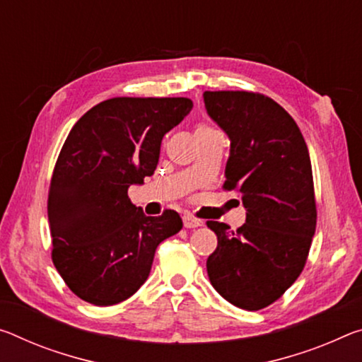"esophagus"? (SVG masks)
Instances as JSON below:
<instances>
[{"instance_id":"1","label":"esophagus","mask_w":362,"mask_h":362,"mask_svg":"<svg viewBox=\"0 0 362 362\" xmlns=\"http://www.w3.org/2000/svg\"><path fill=\"white\" fill-rule=\"evenodd\" d=\"M182 219H183V227H185V228H197L199 226H203V222L197 219V217H193V216L185 214L182 217Z\"/></svg>"}]
</instances>
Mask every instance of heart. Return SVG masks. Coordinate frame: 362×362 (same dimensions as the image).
<instances>
[{
    "instance_id": "heart-1",
    "label": "heart",
    "mask_w": 362,
    "mask_h": 362,
    "mask_svg": "<svg viewBox=\"0 0 362 362\" xmlns=\"http://www.w3.org/2000/svg\"><path fill=\"white\" fill-rule=\"evenodd\" d=\"M206 130H214V129L208 127V125H199V127L197 129V132H206Z\"/></svg>"
}]
</instances>
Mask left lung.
Returning <instances> with one entry per match:
<instances>
[{"mask_svg": "<svg viewBox=\"0 0 362 362\" xmlns=\"http://www.w3.org/2000/svg\"><path fill=\"white\" fill-rule=\"evenodd\" d=\"M208 116L226 132V190L242 193L246 221L237 232L208 221L217 248L209 280L233 306L257 311L279 300L306 264L315 232L311 159L293 117L250 91H204Z\"/></svg>", "mask_w": 362, "mask_h": 362, "instance_id": "left-lung-1", "label": "left lung"}]
</instances>
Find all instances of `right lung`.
Listing matches in <instances>:
<instances>
[{"label":"right lung","mask_w":362,"mask_h":362,"mask_svg":"<svg viewBox=\"0 0 362 362\" xmlns=\"http://www.w3.org/2000/svg\"><path fill=\"white\" fill-rule=\"evenodd\" d=\"M192 107L188 98H112L69 132L48 194L51 257L83 301L127 300L146 282L158 245L180 232L175 211L145 216L127 192L154 174L163 136Z\"/></svg>","instance_id":"obj_1"}]
</instances>
